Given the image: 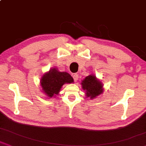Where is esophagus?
I'll return each mask as SVG.
<instances>
[{
  "mask_svg": "<svg viewBox=\"0 0 146 146\" xmlns=\"http://www.w3.org/2000/svg\"><path fill=\"white\" fill-rule=\"evenodd\" d=\"M73 79H74V82H77V80H78V75L76 74V73H75V74L73 75Z\"/></svg>",
  "mask_w": 146,
  "mask_h": 146,
  "instance_id": "34e87169",
  "label": "esophagus"
}]
</instances>
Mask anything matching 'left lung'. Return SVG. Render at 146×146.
Returning <instances> with one entry per match:
<instances>
[{"label": "left lung", "instance_id": "1", "mask_svg": "<svg viewBox=\"0 0 146 146\" xmlns=\"http://www.w3.org/2000/svg\"><path fill=\"white\" fill-rule=\"evenodd\" d=\"M82 88L86 92V96L93 99L103 92V86L94 75L86 77L82 83Z\"/></svg>", "mask_w": 146, "mask_h": 146}]
</instances>
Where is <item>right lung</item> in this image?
<instances>
[{
    "label": "right lung",
    "instance_id": "obj_1",
    "mask_svg": "<svg viewBox=\"0 0 146 146\" xmlns=\"http://www.w3.org/2000/svg\"><path fill=\"white\" fill-rule=\"evenodd\" d=\"M73 82V79L66 72H59L56 69L50 70L41 79V86L44 94L52 98L58 94L60 88L64 84Z\"/></svg>",
    "mask_w": 146,
    "mask_h": 146
}]
</instances>
